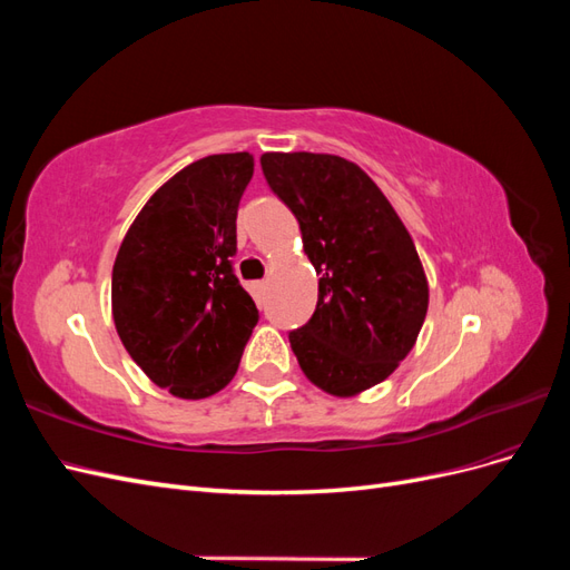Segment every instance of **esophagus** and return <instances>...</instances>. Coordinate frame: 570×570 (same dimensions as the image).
Masks as SVG:
<instances>
[{
	"label": "esophagus",
	"mask_w": 570,
	"mask_h": 570,
	"mask_svg": "<svg viewBox=\"0 0 570 570\" xmlns=\"http://www.w3.org/2000/svg\"><path fill=\"white\" fill-rule=\"evenodd\" d=\"M266 281H258V283H254V295L256 297H264V292H266Z\"/></svg>",
	"instance_id": "obj_1"
}]
</instances>
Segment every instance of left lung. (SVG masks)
I'll list each match as a JSON object with an SVG mask.
<instances>
[{
  "mask_svg": "<svg viewBox=\"0 0 570 570\" xmlns=\"http://www.w3.org/2000/svg\"><path fill=\"white\" fill-rule=\"evenodd\" d=\"M262 170L299 220L321 275L314 316L289 331L302 371L337 396L383 383L428 312L425 273L404 223L364 170L333 154L268 151Z\"/></svg>",
  "mask_w": 570,
  "mask_h": 570,
  "instance_id": "left-lung-1",
  "label": "left lung"
}]
</instances>
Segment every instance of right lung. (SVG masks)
I'll list each match as a JSON object with an SVG mask.
<instances>
[{
	"instance_id": "obj_1",
	"label": "right lung",
	"mask_w": 570,
	"mask_h": 570,
	"mask_svg": "<svg viewBox=\"0 0 570 570\" xmlns=\"http://www.w3.org/2000/svg\"><path fill=\"white\" fill-rule=\"evenodd\" d=\"M252 174L247 151L185 166L151 195L116 254L118 337L151 383L183 400H204L233 381L258 323L233 268Z\"/></svg>"
}]
</instances>
